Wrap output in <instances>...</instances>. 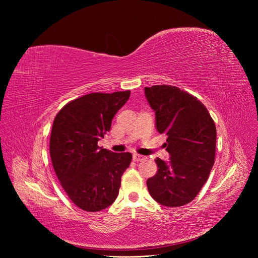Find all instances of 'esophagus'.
Returning <instances> with one entry per match:
<instances>
[{
	"label": "esophagus",
	"mask_w": 258,
	"mask_h": 258,
	"mask_svg": "<svg viewBox=\"0 0 258 258\" xmlns=\"http://www.w3.org/2000/svg\"><path fill=\"white\" fill-rule=\"evenodd\" d=\"M134 160L135 161H143V160H145V157H144V156H142V155L135 154L134 155Z\"/></svg>",
	"instance_id": "1"
}]
</instances>
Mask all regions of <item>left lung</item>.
<instances>
[{"mask_svg": "<svg viewBox=\"0 0 258 258\" xmlns=\"http://www.w3.org/2000/svg\"><path fill=\"white\" fill-rule=\"evenodd\" d=\"M156 116V128L168 136L170 160L157 158V173L147 188L158 204L181 207L197 196L214 165L216 128L207 107L188 92L171 85L145 87Z\"/></svg>", "mask_w": 258, "mask_h": 258, "instance_id": "left-lung-1", "label": "left lung"}]
</instances>
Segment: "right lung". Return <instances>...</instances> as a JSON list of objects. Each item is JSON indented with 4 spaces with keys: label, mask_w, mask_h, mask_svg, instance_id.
<instances>
[{
    "label": "right lung",
    "mask_w": 258,
    "mask_h": 258,
    "mask_svg": "<svg viewBox=\"0 0 258 258\" xmlns=\"http://www.w3.org/2000/svg\"><path fill=\"white\" fill-rule=\"evenodd\" d=\"M129 97V90L89 93L69 102L54 117L49 142L53 170L69 198L87 212L113 204L121 175L130 166V153L98 146Z\"/></svg>",
    "instance_id": "add662e5"
}]
</instances>
